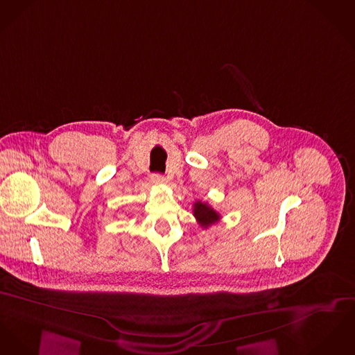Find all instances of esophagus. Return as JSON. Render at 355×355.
I'll return each mask as SVG.
<instances>
[{
  "label": "esophagus",
  "mask_w": 355,
  "mask_h": 355,
  "mask_svg": "<svg viewBox=\"0 0 355 355\" xmlns=\"http://www.w3.org/2000/svg\"><path fill=\"white\" fill-rule=\"evenodd\" d=\"M166 182V178L162 174H153L151 175V184L154 185H164Z\"/></svg>",
  "instance_id": "obj_1"
}]
</instances>
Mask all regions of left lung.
<instances>
[{
    "label": "left lung",
    "instance_id": "obj_1",
    "mask_svg": "<svg viewBox=\"0 0 355 355\" xmlns=\"http://www.w3.org/2000/svg\"><path fill=\"white\" fill-rule=\"evenodd\" d=\"M193 214L197 218L198 224L205 230L220 220V214L211 207H209L208 204L201 202V201L194 202Z\"/></svg>",
    "mask_w": 355,
    "mask_h": 355
}]
</instances>
